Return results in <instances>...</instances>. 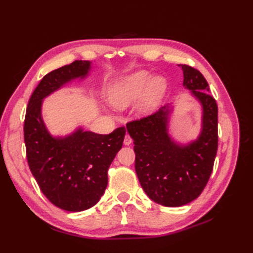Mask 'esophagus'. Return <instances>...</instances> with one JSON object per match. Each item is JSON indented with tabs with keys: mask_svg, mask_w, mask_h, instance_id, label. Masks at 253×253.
<instances>
[{
	"mask_svg": "<svg viewBox=\"0 0 253 253\" xmlns=\"http://www.w3.org/2000/svg\"><path fill=\"white\" fill-rule=\"evenodd\" d=\"M132 138H131V136H129L128 134H126V137H125V140H124V143H125V145H129L132 143Z\"/></svg>",
	"mask_w": 253,
	"mask_h": 253,
	"instance_id": "1",
	"label": "esophagus"
}]
</instances>
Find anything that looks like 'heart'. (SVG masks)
<instances>
[{
	"label": "heart",
	"mask_w": 253,
	"mask_h": 253,
	"mask_svg": "<svg viewBox=\"0 0 253 253\" xmlns=\"http://www.w3.org/2000/svg\"><path fill=\"white\" fill-rule=\"evenodd\" d=\"M167 88L166 78L141 70L114 81L109 89V98L118 109H126L140 100L139 112L149 115L154 113L163 102Z\"/></svg>",
	"instance_id": "1"
}]
</instances>
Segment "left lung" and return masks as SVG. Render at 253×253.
<instances>
[{"mask_svg":"<svg viewBox=\"0 0 253 253\" xmlns=\"http://www.w3.org/2000/svg\"><path fill=\"white\" fill-rule=\"evenodd\" d=\"M178 66L183 74V87L202 108L196 138L182 143L170 135L173 102L126 125L135 144V170L140 185L153 202L166 207L187 205L201 195L212 173L218 144V111L215 99L208 93V82L195 68Z\"/></svg>","mask_w":253,"mask_h":253,"instance_id":"left-lung-1","label":"left lung"}]
</instances>
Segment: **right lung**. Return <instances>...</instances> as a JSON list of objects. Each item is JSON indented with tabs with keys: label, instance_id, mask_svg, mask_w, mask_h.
Returning a JSON list of instances; mask_svg holds the SVG:
<instances>
[{
	"label": "right lung",
	"instance_id": "right-lung-1",
	"mask_svg": "<svg viewBox=\"0 0 253 253\" xmlns=\"http://www.w3.org/2000/svg\"><path fill=\"white\" fill-rule=\"evenodd\" d=\"M89 61H75L44 76L29 99L24 141L29 169L43 194L58 208L80 212L95 206L108 186V170L122 148L126 127L101 135L81 126L53 136L42 117L44 99L75 80H85Z\"/></svg>",
	"mask_w": 253,
	"mask_h": 253
}]
</instances>
